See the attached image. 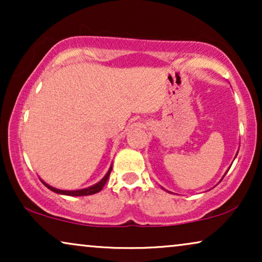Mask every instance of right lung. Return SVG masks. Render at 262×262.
<instances>
[{"mask_svg": "<svg viewBox=\"0 0 262 262\" xmlns=\"http://www.w3.org/2000/svg\"><path fill=\"white\" fill-rule=\"evenodd\" d=\"M111 170H112V167L110 168V170L107 171V174L105 175V178L102 179L101 181L98 182V184L91 186V187L88 188H83V189H78V191H62V189H57L55 187H52V186H49L48 184H45L44 181H41L42 184H44L46 187L49 189H51V191L56 192V193H59V194H66V195H71V196H80V195H91V194H95V193L100 192L102 189L103 186H105L107 179H108L110 174H111Z\"/></svg>", "mask_w": 262, "mask_h": 262, "instance_id": "right-lung-1", "label": "right lung"}]
</instances>
